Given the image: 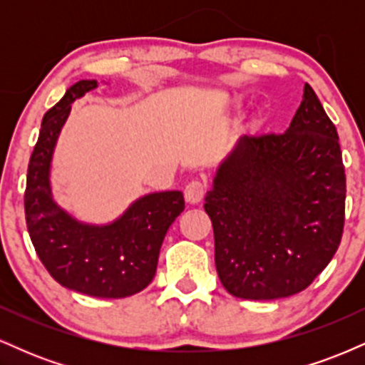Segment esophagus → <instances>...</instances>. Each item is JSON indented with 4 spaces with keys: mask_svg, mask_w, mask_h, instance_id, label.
Listing matches in <instances>:
<instances>
[{
    "mask_svg": "<svg viewBox=\"0 0 365 365\" xmlns=\"http://www.w3.org/2000/svg\"><path fill=\"white\" fill-rule=\"evenodd\" d=\"M206 190H207L206 182H202V180H199V178L190 180L185 187L187 202H190V204L200 202V200H202V197L206 195Z\"/></svg>",
    "mask_w": 365,
    "mask_h": 365,
    "instance_id": "34e87169",
    "label": "esophagus"
}]
</instances>
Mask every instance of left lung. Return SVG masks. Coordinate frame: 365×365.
Listing matches in <instances>:
<instances>
[{"mask_svg":"<svg viewBox=\"0 0 365 365\" xmlns=\"http://www.w3.org/2000/svg\"><path fill=\"white\" fill-rule=\"evenodd\" d=\"M345 194L336 128L305 83L287 132L240 137L206 195L226 292L274 300L305 290L340 245Z\"/></svg>","mask_w":365,"mask_h":365,"instance_id":"8db88e82","label":"left lung"}]
</instances>
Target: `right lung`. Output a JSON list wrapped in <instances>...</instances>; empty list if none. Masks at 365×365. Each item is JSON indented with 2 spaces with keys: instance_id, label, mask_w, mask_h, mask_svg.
I'll return each instance as SVG.
<instances>
[{
  "instance_id": "1",
  "label": "right lung",
  "mask_w": 365,
  "mask_h": 365,
  "mask_svg": "<svg viewBox=\"0 0 365 365\" xmlns=\"http://www.w3.org/2000/svg\"><path fill=\"white\" fill-rule=\"evenodd\" d=\"M96 87V81L73 83L44 115L29 161L25 220L41 262L61 287L101 299H123L153 282L159 249L185 200L178 190L144 195L104 226L81 223L54 202L49 168L58 135L72 103Z\"/></svg>"
}]
</instances>
